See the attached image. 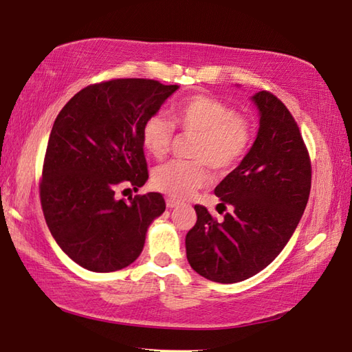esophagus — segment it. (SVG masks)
<instances>
[{
  "mask_svg": "<svg viewBox=\"0 0 352 352\" xmlns=\"http://www.w3.org/2000/svg\"><path fill=\"white\" fill-rule=\"evenodd\" d=\"M179 204H181V202H179L177 199H173V197L167 199V208H175V207H177Z\"/></svg>",
  "mask_w": 352,
  "mask_h": 352,
  "instance_id": "1",
  "label": "esophagus"
}]
</instances>
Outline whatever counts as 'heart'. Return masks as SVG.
Instances as JSON below:
<instances>
[{
    "label": "heart",
    "instance_id": "b5f03b06",
    "mask_svg": "<svg viewBox=\"0 0 352 352\" xmlns=\"http://www.w3.org/2000/svg\"><path fill=\"white\" fill-rule=\"evenodd\" d=\"M175 129L195 136L190 147L191 162H170L155 170L153 185L171 197L184 199L210 181L208 168L227 173L243 161L254 141V125L221 99L191 95L171 107V121L155 113L141 129L144 148L155 159L170 153Z\"/></svg>",
    "mask_w": 352,
    "mask_h": 352
}]
</instances>
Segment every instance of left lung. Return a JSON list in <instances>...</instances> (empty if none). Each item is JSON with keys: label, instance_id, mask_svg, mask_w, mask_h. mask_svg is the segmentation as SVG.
Returning a JSON list of instances; mask_svg holds the SVG:
<instances>
[{"label": "left lung", "instance_id": "1", "mask_svg": "<svg viewBox=\"0 0 352 352\" xmlns=\"http://www.w3.org/2000/svg\"><path fill=\"white\" fill-rule=\"evenodd\" d=\"M261 125L239 167L217 185L219 207L231 208L222 222L204 205L185 237L187 258L197 274L236 283L257 274L279 256L308 204L311 159L299 125L279 98L253 96Z\"/></svg>", "mask_w": 352, "mask_h": 352}]
</instances>
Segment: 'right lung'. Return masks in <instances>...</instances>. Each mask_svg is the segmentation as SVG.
Segmentation results:
<instances>
[{
	"mask_svg": "<svg viewBox=\"0 0 352 352\" xmlns=\"http://www.w3.org/2000/svg\"><path fill=\"white\" fill-rule=\"evenodd\" d=\"M177 90L155 79L90 84L64 105L45 150L39 197L45 223L73 262L111 273L141 254L145 233L165 211L161 193L116 199L147 182L141 129Z\"/></svg>",
	"mask_w": 352,
	"mask_h": 352,
	"instance_id": "obj_1",
	"label": "right lung"
}]
</instances>
